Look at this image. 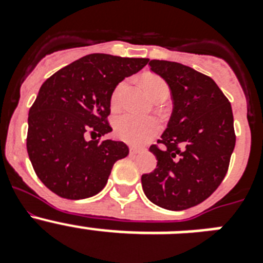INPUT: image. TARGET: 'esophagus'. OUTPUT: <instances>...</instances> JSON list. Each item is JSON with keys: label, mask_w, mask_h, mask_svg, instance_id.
<instances>
[{"label": "esophagus", "mask_w": 263, "mask_h": 263, "mask_svg": "<svg viewBox=\"0 0 263 263\" xmlns=\"http://www.w3.org/2000/svg\"><path fill=\"white\" fill-rule=\"evenodd\" d=\"M129 152L132 155H136V154H138V153L142 152V148H138V147H134V146H132V147L129 148Z\"/></svg>", "instance_id": "34e87169"}]
</instances>
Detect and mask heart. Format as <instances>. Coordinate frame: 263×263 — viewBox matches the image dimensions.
<instances>
[{
    "label": "heart",
    "mask_w": 263,
    "mask_h": 263,
    "mask_svg": "<svg viewBox=\"0 0 263 263\" xmlns=\"http://www.w3.org/2000/svg\"><path fill=\"white\" fill-rule=\"evenodd\" d=\"M143 88L148 93V96L154 99L159 93H168V87L163 79L154 75H147L142 79ZM127 87V81H121L115 88L111 93V106L118 108L121 105V100L124 90ZM159 132V124L154 118L138 117V116L125 113L118 116L115 120V133L121 141L130 143V145H142L147 142Z\"/></svg>",
    "instance_id": "1"
}]
</instances>
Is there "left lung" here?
Segmentation results:
<instances>
[{
	"label": "left lung",
	"mask_w": 263,
	"mask_h": 263,
	"mask_svg": "<svg viewBox=\"0 0 263 263\" xmlns=\"http://www.w3.org/2000/svg\"><path fill=\"white\" fill-rule=\"evenodd\" d=\"M150 69L168 84L173 113L150 152L157 168L142 175L146 197L155 205L183 211L217 190L236 145L231 103L215 81L194 68L150 60Z\"/></svg>",
	"instance_id": "obj_1"
}]
</instances>
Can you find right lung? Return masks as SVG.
I'll return each mask as SVG.
<instances>
[{
    "label": "right lung",
    "instance_id": "obj_1",
    "mask_svg": "<svg viewBox=\"0 0 263 263\" xmlns=\"http://www.w3.org/2000/svg\"><path fill=\"white\" fill-rule=\"evenodd\" d=\"M145 58L90 53L55 72L42 84L29 111L27 153L41 182L71 200L95 196L105 187L113 164L127 157L121 141L99 142L108 124L115 88L143 68ZM89 131L92 139L84 136Z\"/></svg>",
    "mask_w": 263,
    "mask_h": 263
}]
</instances>
